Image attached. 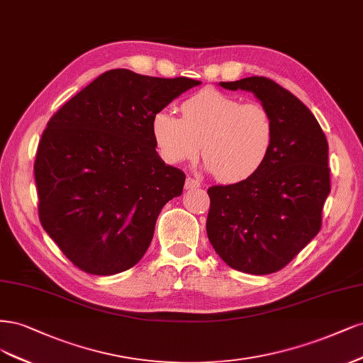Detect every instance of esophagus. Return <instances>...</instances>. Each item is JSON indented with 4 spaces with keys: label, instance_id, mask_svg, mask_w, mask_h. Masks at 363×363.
<instances>
[{
    "label": "esophagus",
    "instance_id": "obj_1",
    "mask_svg": "<svg viewBox=\"0 0 363 363\" xmlns=\"http://www.w3.org/2000/svg\"><path fill=\"white\" fill-rule=\"evenodd\" d=\"M199 186H201V182H199L197 179H194V178H191V177H189V178L185 179V189H186V190L199 189Z\"/></svg>",
    "mask_w": 363,
    "mask_h": 363
}]
</instances>
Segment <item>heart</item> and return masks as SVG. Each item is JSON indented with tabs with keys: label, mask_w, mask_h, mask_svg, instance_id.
Wrapping results in <instances>:
<instances>
[{
	"label": "heart",
	"mask_w": 363,
	"mask_h": 363,
	"mask_svg": "<svg viewBox=\"0 0 363 363\" xmlns=\"http://www.w3.org/2000/svg\"><path fill=\"white\" fill-rule=\"evenodd\" d=\"M182 118L169 110L152 118V137L162 160L177 164L201 150L205 169L223 182H240L258 172L274 142L272 113L259 102H241L214 89L181 104Z\"/></svg>",
	"instance_id": "1"
}]
</instances>
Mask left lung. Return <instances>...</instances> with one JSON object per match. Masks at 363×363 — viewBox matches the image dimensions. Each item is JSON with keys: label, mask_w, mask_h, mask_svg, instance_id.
I'll use <instances>...</instances> for the list:
<instances>
[{"label": "left lung", "mask_w": 363, "mask_h": 363, "mask_svg": "<svg viewBox=\"0 0 363 363\" xmlns=\"http://www.w3.org/2000/svg\"><path fill=\"white\" fill-rule=\"evenodd\" d=\"M252 91L274 121V142L250 178L209 186L206 233L233 270L270 274L282 270L321 229L330 193L329 145L311 110L265 77L220 83Z\"/></svg>", "instance_id": "8db88e82"}]
</instances>
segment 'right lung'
<instances>
[{
    "instance_id": "right-lung-1",
    "label": "right lung",
    "mask_w": 363,
    "mask_h": 363,
    "mask_svg": "<svg viewBox=\"0 0 363 363\" xmlns=\"http://www.w3.org/2000/svg\"><path fill=\"white\" fill-rule=\"evenodd\" d=\"M199 84L113 69L50 119L34 161L39 218L79 270L111 276L143 258L185 182L155 150L152 118Z\"/></svg>"
}]
</instances>
